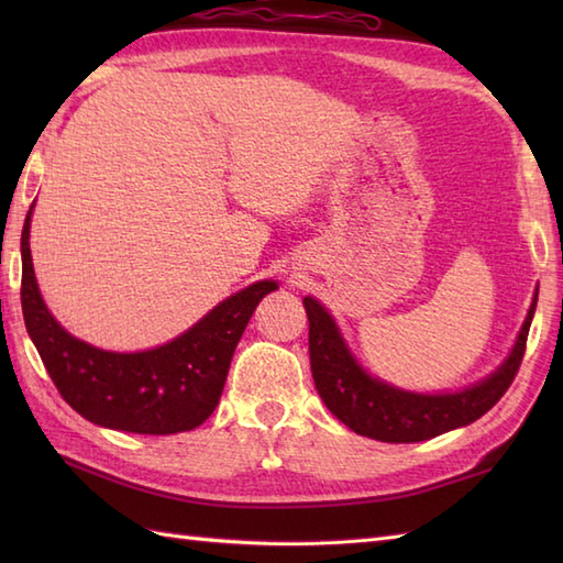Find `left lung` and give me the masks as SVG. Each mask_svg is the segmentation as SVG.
<instances>
[{"label": "left lung", "mask_w": 563, "mask_h": 563, "mask_svg": "<svg viewBox=\"0 0 563 563\" xmlns=\"http://www.w3.org/2000/svg\"><path fill=\"white\" fill-rule=\"evenodd\" d=\"M534 307L537 297L528 319H525L516 349L492 377L454 394H411L369 377L345 349L327 309L312 297H305L309 361H312V377L319 397L324 399L329 411L357 435L382 442H421L474 423L504 397L516 379L525 345H528Z\"/></svg>", "instance_id": "left-lung-1"}]
</instances>
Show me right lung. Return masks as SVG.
I'll return each instance as SVG.
<instances>
[{"label": "right lung", "instance_id": "add662e5", "mask_svg": "<svg viewBox=\"0 0 563 563\" xmlns=\"http://www.w3.org/2000/svg\"><path fill=\"white\" fill-rule=\"evenodd\" d=\"M29 230L31 210L21 232L23 321L59 397L87 421L125 433L172 435L206 421L220 404L234 349L251 314L261 297L278 285H249L159 349L111 353L69 336L47 312L35 283Z\"/></svg>", "mask_w": 563, "mask_h": 563}]
</instances>
